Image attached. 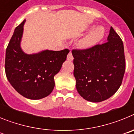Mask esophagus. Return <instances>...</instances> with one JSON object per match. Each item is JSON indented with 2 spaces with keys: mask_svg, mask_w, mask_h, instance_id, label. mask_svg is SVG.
<instances>
[{
  "mask_svg": "<svg viewBox=\"0 0 134 134\" xmlns=\"http://www.w3.org/2000/svg\"><path fill=\"white\" fill-rule=\"evenodd\" d=\"M73 59H74V58H73V55H72V52H70L68 53V55H67V60H72Z\"/></svg>",
  "mask_w": 134,
  "mask_h": 134,
  "instance_id": "34e87169",
  "label": "esophagus"
}]
</instances>
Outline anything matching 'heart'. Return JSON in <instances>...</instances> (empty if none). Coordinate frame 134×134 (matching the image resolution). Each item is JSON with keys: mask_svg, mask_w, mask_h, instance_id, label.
Listing matches in <instances>:
<instances>
[{"mask_svg": "<svg viewBox=\"0 0 134 134\" xmlns=\"http://www.w3.org/2000/svg\"><path fill=\"white\" fill-rule=\"evenodd\" d=\"M91 29L93 27H91ZM105 35V29L102 27H98L91 31L88 35L80 40L79 46L84 49L92 48L97 43H99L103 39Z\"/></svg>", "mask_w": 134, "mask_h": 134, "instance_id": "obj_1", "label": "heart"}]
</instances>
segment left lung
<instances>
[{"instance_id":"left-lung-1","label":"left lung","mask_w":134,"mask_h":134,"mask_svg":"<svg viewBox=\"0 0 134 134\" xmlns=\"http://www.w3.org/2000/svg\"><path fill=\"white\" fill-rule=\"evenodd\" d=\"M77 91L85 100L101 102L122 83L125 70L123 41L111 27L107 41L84 49H72Z\"/></svg>"}]
</instances>
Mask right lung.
Returning <instances> with one entry per match:
<instances>
[{"instance_id":"add662e5","label":"right lung","mask_w":134,"mask_h":134,"mask_svg":"<svg viewBox=\"0 0 134 134\" xmlns=\"http://www.w3.org/2000/svg\"><path fill=\"white\" fill-rule=\"evenodd\" d=\"M25 20L15 28L6 50L5 73L12 86L29 99H40L49 95L55 86L54 76L59 72L69 53L45 50L26 54L20 47Z\"/></svg>"}]
</instances>
